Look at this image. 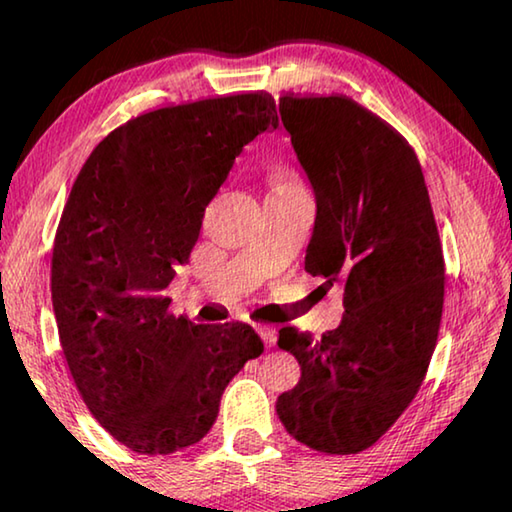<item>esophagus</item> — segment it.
<instances>
[{
    "label": "esophagus",
    "instance_id": "esophagus-1",
    "mask_svg": "<svg viewBox=\"0 0 512 512\" xmlns=\"http://www.w3.org/2000/svg\"><path fill=\"white\" fill-rule=\"evenodd\" d=\"M256 331L263 338L265 347H268V349L275 347V328H272V326H256Z\"/></svg>",
    "mask_w": 512,
    "mask_h": 512
}]
</instances>
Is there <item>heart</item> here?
Wrapping results in <instances>:
<instances>
[{
    "instance_id": "b5f03b06",
    "label": "heart",
    "mask_w": 512,
    "mask_h": 512,
    "mask_svg": "<svg viewBox=\"0 0 512 512\" xmlns=\"http://www.w3.org/2000/svg\"><path fill=\"white\" fill-rule=\"evenodd\" d=\"M272 181H275V188H277V186H289V184H296V181H293L286 172H275V177H272Z\"/></svg>"
}]
</instances>
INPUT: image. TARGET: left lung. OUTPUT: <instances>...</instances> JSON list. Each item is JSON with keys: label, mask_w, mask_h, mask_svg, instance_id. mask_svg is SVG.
Returning <instances> with one entry per match:
<instances>
[{"label": "left lung", "mask_w": 512, "mask_h": 512, "mask_svg": "<svg viewBox=\"0 0 512 512\" xmlns=\"http://www.w3.org/2000/svg\"><path fill=\"white\" fill-rule=\"evenodd\" d=\"M317 200L305 270L345 286L340 326H284L300 382L277 398L298 443L326 454L375 445L422 387L445 296L443 247L410 144L345 95L279 97Z\"/></svg>", "instance_id": "obj_1"}]
</instances>
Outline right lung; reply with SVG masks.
Masks as SVG:
<instances>
[{"label":"right lung","instance_id":"right-lung-1","mask_svg":"<svg viewBox=\"0 0 512 512\" xmlns=\"http://www.w3.org/2000/svg\"><path fill=\"white\" fill-rule=\"evenodd\" d=\"M277 125L265 93L149 111L95 146L62 209L51 263L62 352L93 417L139 454L205 438L228 382L263 354L249 324L174 317L165 289L235 158Z\"/></svg>","mask_w":512,"mask_h":512}]
</instances>
